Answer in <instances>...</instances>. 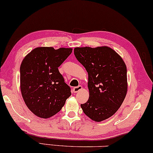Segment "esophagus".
<instances>
[{
	"mask_svg": "<svg viewBox=\"0 0 153 153\" xmlns=\"http://www.w3.org/2000/svg\"><path fill=\"white\" fill-rule=\"evenodd\" d=\"M82 89V87L81 85H79L78 87H75V88H73V92H74V93H77V92H78L79 91H80Z\"/></svg>",
	"mask_w": 153,
	"mask_h": 153,
	"instance_id": "1",
	"label": "esophagus"
}]
</instances>
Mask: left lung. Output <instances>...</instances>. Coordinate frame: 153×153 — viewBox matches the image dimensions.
Masks as SVG:
<instances>
[{"mask_svg": "<svg viewBox=\"0 0 153 153\" xmlns=\"http://www.w3.org/2000/svg\"><path fill=\"white\" fill-rule=\"evenodd\" d=\"M74 54L88 73L90 97L83 112L97 122L114 115L127 92V70L122 58L108 46L76 47Z\"/></svg>", "mask_w": 153, "mask_h": 153, "instance_id": "obj_1", "label": "left lung"}]
</instances>
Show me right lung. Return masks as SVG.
<instances>
[{"instance_id":"obj_1","label":"right lung","mask_w":153,"mask_h":153,"mask_svg":"<svg viewBox=\"0 0 153 153\" xmlns=\"http://www.w3.org/2000/svg\"><path fill=\"white\" fill-rule=\"evenodd\" d=\"M71 48L37 47L20 65V90L23 100L36 117L48 119L62 109L71 95V88L59 71L72 53Z\"/></svg>"}]
</instances>
